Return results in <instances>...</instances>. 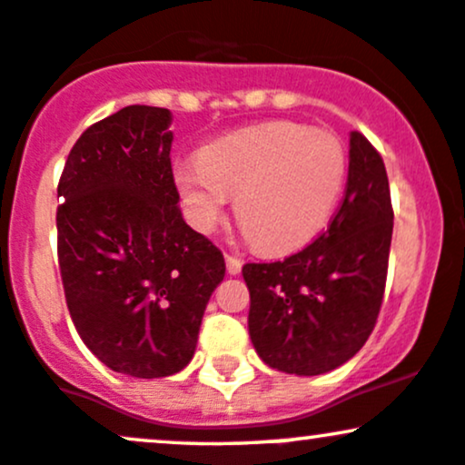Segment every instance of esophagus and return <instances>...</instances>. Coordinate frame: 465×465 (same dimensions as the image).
<instances>
[{
	"instance_id": "34e87169",
	"label": "esophagus",
	"mask_w": 465,
	"mask_h": 465,
	"mask_svg": "<svg viewBox=\"0 0 465 465\" xmlns=\"http://www.w3.org/2000/svg\"><path fill=\"white\" fill-rule=\"evenodd\" d=\"M226 271L231 274L242 272V259L234 257V254H226Z\"/></svg>"
}]
</instances>
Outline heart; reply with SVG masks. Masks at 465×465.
<instances>
[{"instance_id":"1","label":"heart","mask_w":465,"mask_h":465,"mask_svg":"<svg viewBox=\"0 0 465 465\" xmlns=\"http://www.w3.org/2000/svg\"><path fill=\"white\" fill-rule=\"evenodd\" d=\"M346 146L297 122H268L213 139L199 162L174 168V186L199 231H213L231 194L243 234L266 252L312 242L341 199Z\"/></svg>"}]
</instances>
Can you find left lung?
I'll return each mask as SVG.
<instances>
[{"label":"left lung","mask_w":465,"mask_h":465,"mask_svg":"<svg viewBox=\"0 0 465 465\" xmlns=\"http://www.w3.org/2000/svg\"><path fill=\"white\" fill-rule=\"evenodd\" d=\"M392 219L381 154L354 131L346 193L328 231L283 262L242 268L248 331L268 366L312 377L361 351L381 311Z\"/></svg>","instance_id":"1"}]
</instances>
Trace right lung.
Masks as SVG:
<instances>
[{"instance_id": "right-lung-1", "label": "right lung", "mask_w": 465, "mask_h": 465, "mask_svg": "<svg viewBox=\"0 0 465 465\" xmlns=\"http://www.w3.org/2000/svg\"><path fill=\"white\" fill-rule=\"evenodd\" d=\"M171 111L126 106L74 142L57 197V259L82 341L114 372L188 366L223 254L179 211Z\"/></svg>"}]
</instances>
